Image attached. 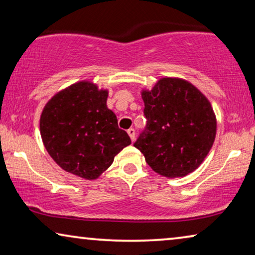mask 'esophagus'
Returning <instances> with one entry per match:
<instances>
[{"label":"esophagus","mask_w":255,"mask_h":255,"mask_svg":"<svg viewBox=\"0 0 255 255\" xmlns=\"http://www.w3.org/2000/svg\"><path fill=\"white\" fill-rule=\"evenodd\" d=\"M128 134L130 135V138H131L132 141H134V139H135V131H134V128H128Z\"/></svg>","instance_id":"34e87169"}]
</instances>
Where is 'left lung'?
Returning a JSON list of instances; mask_svg holds the SVG:
<instances>
[{
    "mask_svg": "<svg viewBox=\"0 0 255 255\" xmlns=\"http://www.w3.org/2000/svg\"><path fill=\"white\" fill-rule=\"evenodd\" d=\"M147 125L134 142L156 173L185 177L209 154L217 119L207 98L182 78L164 77L142 90Z\"/></svg>",
    "mask_w": 255,
    "mask_h": 255,
    "instance_id": "8db88e82",
    "label": "left lung"
}]
</instances>
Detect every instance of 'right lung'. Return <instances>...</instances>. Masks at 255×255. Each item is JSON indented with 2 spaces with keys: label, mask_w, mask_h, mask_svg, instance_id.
I'll return each instance as SVG.
<instances>
[{
  "label": "right lung",
  "mask_w": 255,
  "mask_h": 255,
  "mask_svg": "<svg viewBox=\"0 0 255 255\" xmlns=\"http://www.w3.org/2000/svg\"><path fill=\"white\" fill-rule=\"evenodd\" d=\"M107 90L81 81L44 106L40 131L45 149L62 170L87 180L99 178L131 143L107 105Z\"/></svg>",
  "instance_id": "add662e5"
}]
</instances>
